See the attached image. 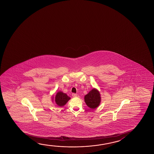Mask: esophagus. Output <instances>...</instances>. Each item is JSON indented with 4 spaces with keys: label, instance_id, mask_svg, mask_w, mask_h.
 <instances>
[{
    "label": "esophagus",
    "instance_id": "34e87169",
    "mask_svg": "<svg viewBox=\"0 0 154 154\" xmlns=\"http://www.w3.org/2000/svg\"><path fill=\"white\" fill-rule=\"evenodd\" d=\"M72 96L73 97H78V95L77 94H75V93H72Z\"/></svg>",
    "mask_w": 154,
    "mask_h": 154
}]
</instances>
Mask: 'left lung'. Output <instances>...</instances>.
<instances>
[{
	"label": "left lung",
	"instance_id": "8db88e82",
	"mask_svg": "<svg viewBox=\"0 0 154 154\" xmlns=\"http://www.w3.org/2000/svg\"><path fill=\"white\" fill-rule=\"evenodd\" d=\"M85 102L88 107L95 109L99 106L101 102V97L99 92L95 88H93L84 97Z\"/></svg>",
	"mask_w": 154,
	"mask_h": 154
}]
</instances>
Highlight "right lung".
<instances>
[{"mask_svg": "<svg viewBox=\"0 0 154 154\" xmlns=\"http://www.w3.org/2000/svg\"><path fill=\"white\" fill-rule=\"evenodd\" d=\"M53 99L54 98L53 97ZM70 99V97H68L66 93L59 91L56 94L55 97V101L57 106H62L66 104Z\"/></svg>", "mask_w": 154, "mask_h": 154, "instance_id": "obj_1", "label": "right lung"}]
</instances>
